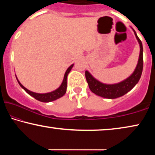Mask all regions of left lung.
Segmentation results:
<instances>
[{"instance_id":"1","label":"left lung","mask_w":155,"mask_h":155,"mask_svg":"<svg viewBox=\"0 0 155 155\" xmlns=\"http://www.w3.org/2000/svg\"><path fill=\"white\" fill-rule=\"evenodd\" d=\"M133 31H134L136 39L139 42L140 48L138 63L137 64L136 68H135L133 73L130 77L124 80V81L119 82V83L114 84L101 83V82L98 81L94 77H92V75L88 71H86L85 77L89 87H90V90L93 93H94L95 94L101 97H104V98L116 99L126 94L127 92L132 90L135 84L138 82L140 78L141 77L143 68V48L140 39L137 37L135 30Z\"/></svg>"}]
</instances>
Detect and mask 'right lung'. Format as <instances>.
Returning a JSON list of instances; mask_svg holds the SVG:
<instances>
[{"label":"right lung","mask_w":155,"mask_h":155,"mask_svg":"<svg viewBox=\"0 0 155 155\" xmlns=\"http://www.w3.org/2000/svg\"><path fill=\"white\" fill-rule=\"evenodd\" d=\"M73 66V64L71 65V66L67 69V71L65 72L64 75V78H63L62 84H61V86L59 87L57 90L48 93H45V94H39V93L31 92V91L27 90V88H25V87L23 86L20 82H19V80L18 79L17 80H18V83L21 86V87L24 89L25 92L28 93L29 95H31V97H33L34 98L37 99V100L42 101V102H49V101H54L57 99L60 98V97H63V95L65 94V92H66V89H67V77H68V73H70V71H71Z\"/></svg>","instance_id":"right-lung-1"}]
</instances>
